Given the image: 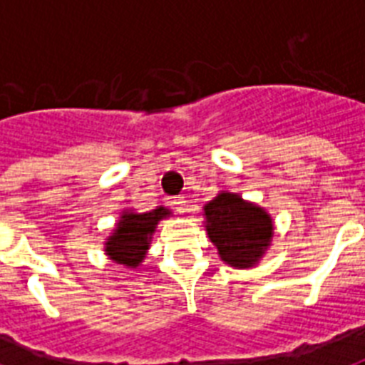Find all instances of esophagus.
<instances>
[{
    "label": "esophagus",
    "mask_w": 365,
    "mask_h": 365,
    "mask_svg": "<svg viewBox=\"0 0 365 365\" xmlns=\"http://www.w3.org/2000/svg\"><path fill=\"white\" fill-rule=\"evenodd\" d=\"M170 205L176 208V212L183 214V212H185V206H187V200L183 199V197H176V199L170 200Z\"/></svg>",
    "instance_id": "obj_1"
}]
</instances>
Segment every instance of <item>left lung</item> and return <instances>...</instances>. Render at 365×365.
Listing matches in <instances>:
<instances>
[{
    "label": "left lung",
    "instance_id": "left-lung-1",
    "mask_svg": "<svg viewBox=\"0 0 365 365\" xmlns=\"http://www.w3.org/2000/svg\"><path fill=\"white\" fill-rule=\"evenodd\" d=\"M205 216L208 237L222 259L231 267L255 265L271 242L272 222L269 214L239 195H217L205 206Z\"/></svg>",
    "mask_w": 365,
    "mask_h": 365
}]
</instances>
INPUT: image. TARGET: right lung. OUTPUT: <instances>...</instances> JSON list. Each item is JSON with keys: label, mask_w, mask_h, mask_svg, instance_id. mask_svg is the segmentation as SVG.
I'll return each instance as SVG.
<instances>
[{"label": "right lung", "mask_w": 365, "mask_h": 365, "mask_svg": "<svg viewBox=\"0 0 365 365\" xmlns=\"http://www.w3.org/2000/svg\"><path fill=\"white\" fill-rule=\"evenodd\" d=\"M166 208H155L148 214H134L126 212L117 223L115 233L106 242V252L111 259L123 263L126 267H138L145 257V250L149 248V239L155 231L159 220L168 216Z\"/></svg>", "instance_id": "add662e5"}]
</instances>
